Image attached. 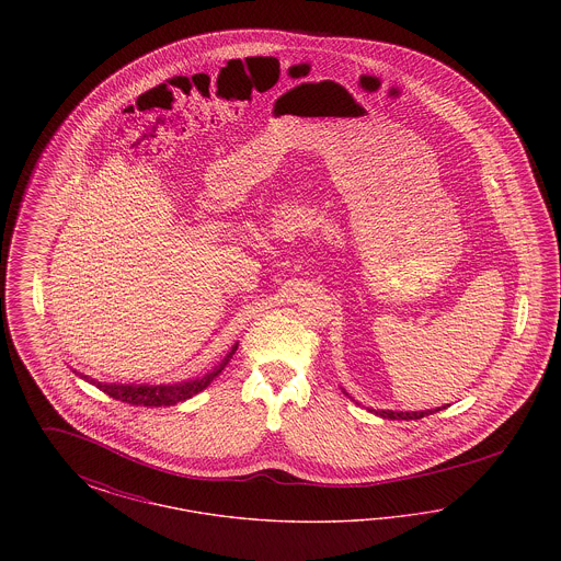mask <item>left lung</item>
I'll list each match as a JSON object with an SVG mask.
<instances>
[{
  "instance_id": "obj_1",
  "label": "left lung",
  "mask_w": 561,
  "mask_h": 561,
  "mask_svg": "<svg viewBox=\"0 0 561 561\" xmlns=\"http://www.w3.org/2000/svg\"><path fill=\"white\" fill-rule=\"evenodd\" d=\"M343 393H345L347 398H351L345 389H343ZM351 400H353V398H351ZM442 408H446V405H442ZM442 408L419 410V412H403V410H370V412H374V414H376V416H380V419H389V421H416V419H423V416H428V414L439 412Z\"/></svg>"
}]
</instances>
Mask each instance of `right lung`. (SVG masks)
I'll return each instance as SVG.
<instances>
[{"label": "right lung", "instance_id": "right-lung-1", "mask_svg": "<svg viewBox=\"0 0 561 561\" xmlns=\"http://www.w3.org/2000/svg\"><path fill=\"white\" fill-rule=\"evenodd\" d=\"M238 351V343L227 351V355L214 366L210 373L204 376H195L191 380H181V382H170V385H134V382H101L88 374H78L85 382L94 385L96 389L105 391L108 398L113 400L126 401L133 405H174L179 401L191 400L193 396H197L199 391H204L218 374L225 370V366L231 362V357Z\"/></svg>", "mask_w": 561, "mask_h": 561}]
</instances>
